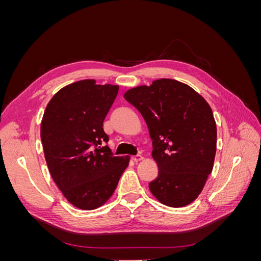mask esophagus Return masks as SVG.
<instances>
[{
	"instance_id": "obj_1",
	"label": "esophagus",
	"mask_w": 261,
	"mask_h": 261,
	"mask_svg": "<svg viewBox=\"0 0 261 261\" xmlns=\"http://www.w3.org/2000/svg\"><path fill=\"white\" fill-rule=\"evenodd\" d=\"M143 159H144V158L141 156L140 154H137V155H134V156H133L134 162H139V161H141Z\"/></svg>"
}]
</instances>
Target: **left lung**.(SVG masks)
I'll list each match as a JSON object with an SVG mask.
<instances>
[{"instance_id": "left-lung-1", "label": "left lung", "mask_w": 261, "mask_h": 261, "mask_svg": "<svg viewBox=\"0 0 261 261\" xmlns=\"http://www.w3.org/2000/svg\"><path fill=\"white\" fill-rule=\"evenodd\" d=\"M148 126L159 172L149 183L165 206L180 208L201 193L213 169L217 125L208 102L192 87L161 78L124 93Z\"/></svg>"}]
</instances>
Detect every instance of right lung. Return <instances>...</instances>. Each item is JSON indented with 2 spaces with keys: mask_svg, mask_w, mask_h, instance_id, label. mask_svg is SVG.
Masks as SVG:
<instances>
[{
  "mask_svg": "<svg viewBox=\"0 0 261 261\" xmlns=\"http://www.w3.org/2000/svg\"><path fill=\"white\" fill-rule=\"evenodd\" d=\"M118 86L84 80L63 87L49 101L40 136L50 174L65 198L93 210L111 197L129 158L114 156L103 121Z\"/></svg>",
  "mask_w": 261,
  "mask_h": 261,
  "instance_id": "1",
  "label": "right lung"
}]
</instances>
